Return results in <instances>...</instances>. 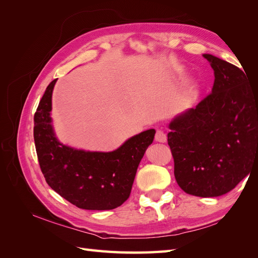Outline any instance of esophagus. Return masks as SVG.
<instances>
[{"label":"esophagus","instance_id":"34e87169","mask_svg":"<svg viewBox=\"0 0 258 258\" xmlns=\"http://www.w3.org/2000/svg\"><path fill=\"white\" fill-rule=\"evenodd\" d=\"M155 140L157 142H160V143H165L167 141V135L163 132L162 130H157L156 131V135H155Z\"/></svg>","mask_w":258,"mask_h":258}]
</instances>
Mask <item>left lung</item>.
<instances>
[{
	"label": "left lung",
	"mask_w": 258,
	"mask_h": 258,
	"mask_svg": "<svg viewBox=\"0 0 258 258\" xmlns=\"http://www.w3.org/2000/svg\"><path fill=\"white\" fill-rule=\"evenodd\" d=\"M212 92L170 122L168 144L178 186L197 197L227 194L258 160V87L238 67L205 53Z\"/></svg>",
	"instance_id": "obj_1"
}]
</instances>
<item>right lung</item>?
<instances>
[{"mask_svg":"<svg viewBox=\"0 0 258 258\" xmlns=\"http://www.w3.org/2000/svg\"><path fill=\"white\" fill-rule=\"evenodd\" d=\"M57 80L45 90L34 114V142L46 182L72 205L85 210H112L131 192L137 169L155 130L128 139L113 152H86L58 141L51 124V96Z\"/></svg>","mask_w":258,"mask_h":258,"instance_id":"obj_1","label":"right lung"}]
</instances>
